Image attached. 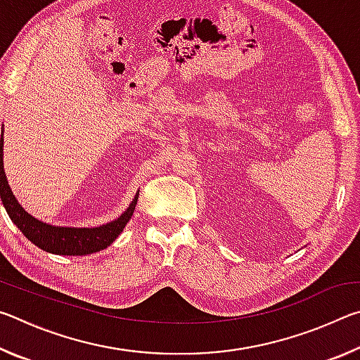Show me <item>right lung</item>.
Returning <instances> with one entry per match:
<instances>
[{
  "instance_id": "1",
  "label": "right lung",
  "mask_w": 360,
  "mask_h": 360,
  "mask_svg": "<svg viewBox=\"0 0 360 360\" xmlns=\"http://www.w3.org/2000/svg\"><path fill=\"white\" fill-rule=\"evenodd\" d=\"M138 195H135L133 202L129 208L122 212L120 217L115 221L100 225V227H58V225H51L33 217L32 214L22 208L20 203L17 202L14 193L8 184L4 174L3 165V135L0 139V197L1 202L8 212L11 221L17 225V229L27 238L33 243L34 246L41 248L42 251L52 252L57 255H87L92 252H98L101 249H106L111 243L117 238L120 231L124 230L127 222L130 221L135 211L138 202Z\"/></svg>"
}]
</instances>
